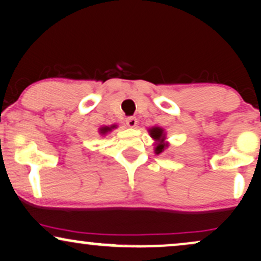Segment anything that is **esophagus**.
<instances>
[{
    "label": "esophagus",
    "mask_w": 261,
    "mask_h": 261,
    "mask_svg": "<svg viewBox=\"0 0 261 261\" xmlns=\"http://www.w3.org/2000/svg\"><path fill=\"white\" fill-rule=\"evenodd\" d=\"M125 123L128 127H135L137 125V119L135 117H127L126 120H125Z\"/></svg>",
    "instance_id": "1"
}]
</instances>
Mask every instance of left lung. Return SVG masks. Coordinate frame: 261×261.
Returning a JSON list of instances; mask_svg holds the SVG:
<instances>
[{
	"label": "left lung",
	"instance_id": "left-lung-1",
	"mask_svg": "<svg viewBox=\"0 0 261 261\" xmlns=\"http://www.w3.org/2000/svg\"><path fill=\"white\" fill-rule=\"evenodd\" d=\"M148 133L150 135V137L155 141V154L160 155L168 148V142L166 141V133L162 127L160 126H152L148 128Z\"/></svg>",
	"mask_w": 261,
	"mask_h": 261
}]
</instances>
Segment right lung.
<instances>
[{"instance_id": "add662e5", "label": "right lung", "mask_w": 261, "mask_h": 261, "mask_svg": "<svg viewBox=\"0 0 261 261\" xmlns=\"http://www.w3.org/2000/svg\"><path fill=\"white\" fill-rule=\"evenodd\" d=\"M117 127H118V126H117L116 124L110 125V126H102V127L99 128V134L101 135V136H105V135L111 133V131H112L113 128H117Z\"/></svg>"}]
</instances>
